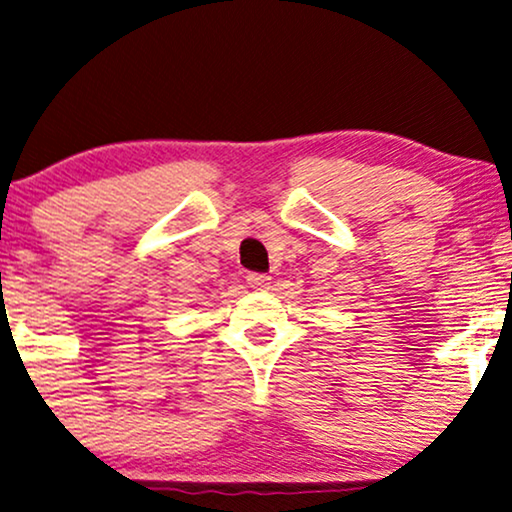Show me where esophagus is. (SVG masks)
Wrapping results in <instances>:
<instances>
[{
	"instance_id": "34e87169",
	"label": "esophagus",
	"mask_w": 512,
	"mask_h": 512,
	"mask_svg": "<svg viewBox=\"0 0 512 512\" xmlns=\"http://www.w3.org/2000/svg\"><path fill=\"white\" fill-rule=\"evenodd\" d=\"M271 283V276L267 274H248V286L255 290H267Z\"/></svg>"
}]
</instances>
